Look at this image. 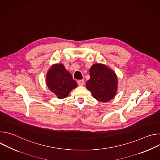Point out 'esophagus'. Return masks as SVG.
<instances>
[{
    "instance_id": "34e87169",
    "label": "esophagus",
    "mask_w": 160,
    "mask_h": 160,
    "mask_svg": "<svg viewBox=\"0 0 160 160\" xmlns=\"http://www.w3.org/2000/svg\"><path fill=\"white\" fill-rule=\"evenodd\" d=\"M77 83H78V85H80V86H82L84 85L85 83V81L84 80H79L77 81Z\"/></svg>"
}]
</instances>
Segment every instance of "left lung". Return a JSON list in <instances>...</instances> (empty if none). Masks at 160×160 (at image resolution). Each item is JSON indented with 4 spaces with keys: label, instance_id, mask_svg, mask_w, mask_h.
Returning a JSON list of instances; mask_svg holds the SVG:
<instances>
[{
    "label": "left lung",
    "instance_id": "obj_1",
    "mask_svg": "<svg viewBox=\"0 0 160 160\" xmlns=\"http://www.w3.org/2000/svg\"><path fill=\"white\" fill-rule=\"evenodd\" d=\"M87 88L98 101L108 102L115 96L118 78L115 73L103 64H94L90 68Z\"/></svg>",
    "mask_w": 160,
    "mask_h": 160
}]
</instances>
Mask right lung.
<instances>
[{
	"instance_id": "obj_1",
	"label": "right lung",
	"mask_w": 160,
	"mask_h": 160,
	"mask_svg": "<svg viewBox=\"0 0 160 160\" xmlns=\"http://www.w3.org/2000/svg\"><path fill=\"white\" fill-rule=\"evenodd\" d=\"M46 83L58 99L66 98L72 90L77 87V82L62 64H55L52 66L47 73Z\"/></svg>"
}]
</instances>
